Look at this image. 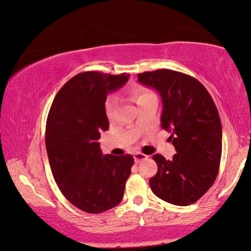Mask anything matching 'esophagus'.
Returning a JSON list of instances; mask_svg holds the SVG:
<instances>
[{
    "label": "esophagus",
    "mask_w": 251,
    "mask_h": 251,
    "mask_svg": "<svg viewBox=\"0 0 251 251\" xmlns=\"http://www.w3.org/2000/svg\"><path fill=\"white\" fill-rule=\"evenodd\" d=\"M134 157H135L136 163H140L141 161H145V159H147L149 156L146 155V154H143V153L137 152V153L134 154Z\"/></svg>",
    "instance_id": "34e87169"
}]
</instances>
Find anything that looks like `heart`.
I'll return each mask as SVG.
<instances>
[{
  "label": "heart",
  "instance_id": "obj_1",
  "mask_svg": "<svg viewBox=\"0 0 251 251\" xmlns=\"http://www.w3.org/2000/svg\"><path fill=\"white\" fill-rule=\"evenodd\" d=\"M129 93L130 96L134 99L137 104H140L143 100H146L147 98L150 97V96H153L154 94L151 92V90H149L148 88L141 86V85H132L129 89ZM113 106H114V99L113 98H109L106 100L105 102V111H106V114H108L109 117H111L112 115V111H113Z\"/></svg>",
  "mask_w": 251,
  "mask_h": 251
}]
</instances>
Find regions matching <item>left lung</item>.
Instances as JSON below:
<instances>
[{"label":"left lung","instance_id":"1","mask_svg":"<svg viewBox=\"0 0 251 251\" xmlns=\"http://www.w3.org/2000/svg\"><path fill=\"white\" fill-rule=\"evenodd\" d=\"M138 81L162 97V127L177 153L173 159L153 155L157 173L150 186L159 199L177 206L199 201L214 184L222 153V127L217 106L200 81L178 71L138 74Z\"/></svg>","mask_w":251,"mask_h":251}]
</instances>
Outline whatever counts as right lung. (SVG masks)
<instances>
[{
  "instance_id": "1",
  "label": "right lung",
  "mask_w": 251,
  "mask_h": 251,
  "mask_svg": "<svg viewBox=\"0 0 251 251\" xmlns=\"http://www.w3.org/2000/svg\"><path fill=\"white\" fill-rule=\"evenodd\" d=\"M128 76L78 73L57 93L47 116L45 145L52 176L63 196L88 214L120 204L134 165L130 154L103 156L97 142L109 129L106 95Z\"/></svg>"
}]
</instances>
